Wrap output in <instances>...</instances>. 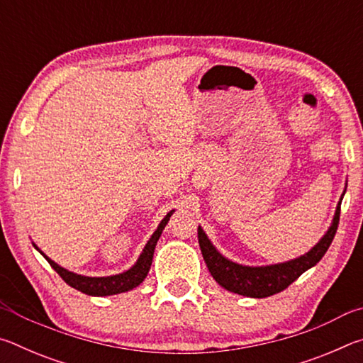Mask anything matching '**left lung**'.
I'll list each match as a JSON object with an SVG mask.
<instances>
[{
    "instance_id": "8db88e82",
    "label": "left lung",
    "mask_w": 363,
    "mask_h": 363,
    "mask_svg": "<svg viewBox=\"0 0 363 363\" xmlns=\"http://www.w3.org/2000/svg\"><path fill=\"white\" fill-rule=\"evenodd\" d=\"M340 213L341 201L336 206L333 223H331L330 229L322 237V240L311 251H307L306 255L281 264L250 267L232 262L213 247V243L208 240L206 233L201 227H199L200 250L201 255H203L206 266L213 275V279L216 280L220 286L225 288L227 291L250 298H267L272 296L275 293L284 291L285 288L290 286L301 274L306 272L307 269L314 267L315 264L322 259L335 238L337 224H340Z\"/></svg>"
}]
</instances>
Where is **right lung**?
<instances>
[{"label": "right lung", "mask_w": 363, "mask_h": 363, "mask_svg": "<svg viewBox=\"0 0 363 363\" xmlns=\"http://www.w3.org/2000/svg\"><path fill=\"white\" fill-rule=\"evenodd\" d=\"M174 211V210H173ZM173 211H169L167 216L163 218L162 223L157 227V230L153 232V235L150 237V240L147 242V245L140 253L138 262L134 266L126 270V272L118 274V275H110V277H84V275H78L73 274L70 270H67L64 267H60L59 264L54 262L52 259L40 251V248L33 243V247L40 251V253L46 257V261L51 264V267L56 270V272L62 277L67 285H70L75 290L82 291L84 294H89V296H110V294H118V293H125L130 291L133 288H136L138 285L143 284V280L147 277L149 274L150 266H152V259H153V251H155L157 242L162 232L164 229V225L168 224V220L171 218Z\"/></svg>", "instance_id": "1"}]
</instances>
